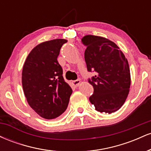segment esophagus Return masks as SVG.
<instances>
[{
	"instance_id": "esophagus-1",
	"label": "esophagus",
	"mask_w": 151,
	"mask_h": 151,
	"mask_svg": "<svg viewBox=\"0 0 151 151\" xmlns=\"http://www.w3.org/2000/svg\"><path fill=\"white\" fill-rule=\"evenodd\" d=\"M72 83L74 86H79V84H80V80H79V79H77V80L72 81Z\"/></svg>"
}]
</instances>
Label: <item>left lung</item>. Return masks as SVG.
Masks as SVG:
<instances>
[{"instance_id": "left-lung-1", "label": "left lung", "mask_w": 151, "mask_h": 151, "mask_svg": "<svg viewBox=\"0 0 151 151\" xmlns=\"http://www.w3.org/2000/svg\"><path fill=\"white\" fill-rule=\"evenodd\" d=\"M84 60L88 72L96 75L88 79L93 87L89 101L99 112L111 114L125 102L131 85L129 62L115 43L106 38L86 35Z\"/></svg>"}]
</instances>
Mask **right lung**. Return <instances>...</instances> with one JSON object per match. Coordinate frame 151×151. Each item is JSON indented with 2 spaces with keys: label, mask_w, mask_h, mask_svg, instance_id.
<instances>
[{
  "label": "right lung",
  "mask_w": 151,
  "mask_h": 151,
  "mask_svg": "<svg viewBox=\"0 0 151 151\" xmlns=\"http://www.w3.org/2000/svg\"><path fill=\"white\" fill-rule=\"evenodd\" d=\"M67 42L55 39L40 43L32 50L22 68V84L27 103L46 119L61 116L72 93L58 61L60 49Z\"/></svg>",
  "instance_id": "add662e5"
}]
</instances>
